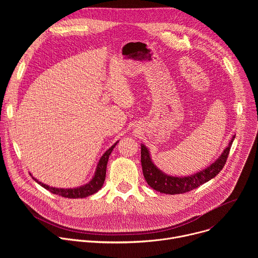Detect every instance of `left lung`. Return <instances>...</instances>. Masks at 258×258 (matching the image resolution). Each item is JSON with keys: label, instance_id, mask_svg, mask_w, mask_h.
<instances>
[{"label": "left lung", "instance_id": "8db88e82", "mask_svg": "<svg viewBox=\"0 0 258 258\" xmlns=\"http://www.w3.org/2000/svg\"><path fill=\"white\" fill-rule=\"evenodd\" d=\"M234 139L235 136H233L232 140L227 146V148L213 163H211L203 170H200L188 176H173L160 170L153 163L148 148L144 144H141V162L144 177L147 183L152 189L160 193L175 195L194 190L203 185L204 182L213 178L224 168Z\"/></svg>", "mask_w": 258, "mask_h": 258}]
</instances>
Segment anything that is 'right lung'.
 I'll use <instances>...</instances> for the list:
<instances>
[{
    "label": "right lung",
    "instance_id": "1",
    "mask_svg": "<svg viewBox=\"0 0 258 258\" xmlns=\"http://www.w3.org/2000/svg\"><path fill=\"white\" fill-rule=\"evenodd\" d=\"M117 143H118V141L115 144H113L111 147H110V148L102 155V157L100 158V160L98 162V165H97L94 176L92 177V179L88 183H86V185H84V186H81V187H78V188H68V189L67 188L63 189V188L50 187V186L46 185V183H44V182L36 179L35 177H33L31 175V173H29V174L31 175V177L36 182L39 183L40 186H42L43 188H45L46 190L50 191L53 194H56V195H59V196L65 197V198H70V199L86 198L88 196H91V195L97 193L102 188L104 180H105V177H106V167H107V162H108V159H109V155L111 154L113 148L116 146Z\"/></svg>",
    "mask_w": 258,
    "mask_h": 258
}]
</instances>
